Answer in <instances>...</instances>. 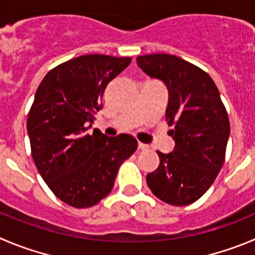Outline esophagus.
I'll use <instances>...</instances> for the list:
<instances>
[{
	"label": "esophagus",
	"mask_w": 255,
	"mask_h": 255,
	"mask_svg": "<svg viewBox=\"0 0 255 255\" xmlns=\"http://www.w3.org/2000/svg\"><path fill=\"white\" fill-rule=\"evenodd\" d=\"M138 149H141V151H144V149H148V146L144 143H138Z\"/></svg>",
	"instance_id": "34e87169"
}]
</instances>
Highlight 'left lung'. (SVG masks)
<instances>
[{"label": "left lung", "mask_w": 255, "mask_h": 255, "mask_svg": "<svg viewBox=\"0 0 255 255\" xmlns=\"http://www.w3.org/2000/svg\"><path fill=\"white\" fill-rule=\"evenodd\" d=\"M137 65L167 87L166 120L175 141L170 153L157 151L160 166L147 175V185L170 205H189L208 191L224 165L230 125L220 93L209 74L178 56L142 55Z\"/></svg>", "instance_id": "left-lung-1"}]
</instances>
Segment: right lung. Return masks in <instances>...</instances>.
<instances>
[{
    "label": "right lung",
    "mask_w": 255,
    "mask_h": 255,
    "mask_svg": "<svg viewBox=\"0 0 255 255\" xmlns=\"http://www.w3.org/2000/svg\"><path fill=\"white\" fill-rule=\"evenodd\" d=\"M129 63L130 58L79 56L50 70L36 90L27 117L32 158L49 189L74 208L106 197L120 166L138 147L130 134L88 133L103 107L104 89Z\"/></svg>",
    "instance_id": "add662e5"
}]
</instances>
